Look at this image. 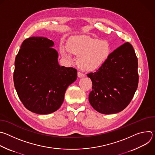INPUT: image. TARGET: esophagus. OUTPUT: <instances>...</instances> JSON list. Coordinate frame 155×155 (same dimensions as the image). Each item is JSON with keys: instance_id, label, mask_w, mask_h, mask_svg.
Wrapping results in <instances>:
<instances>
[{"instance_id": "34e87169", "label": "esophagus", "mask_w": 155, "mask_h": 155, "mask_svg": "<svg viewBox=\"0 0 155 155\" xmlns=\"http://www.w3.org/2000/svg\"><path fill=\"white\" fill-rule=\"evenodd\" d=\"M85 76V75L84 74H83V73H81V72H78V77H79V78H82V77H84Z\"/></svg>"}]
</instances>
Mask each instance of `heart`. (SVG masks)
I'll return each instance as SVG.
<instances>
[{
	"mask_svg": "<svg viewBox=\"0 0 155 155\" xmlns=\"http://www.w3.org/2000/svg\"><path fill=\"white\" fill-rule=\"evenodd\" d=\"M66 48L70 53L79 56L77 59L78 67L87 71H94L99 68L110 54V47L107 41L86 35L70 39ZM61 52L64 56L69 58L63 47Z\"/></svg>",
	"mask_w": 155,
	"mask_h": 155,
	"instance_id": "obj_1",
	"label": "heart"
}]
</instances>
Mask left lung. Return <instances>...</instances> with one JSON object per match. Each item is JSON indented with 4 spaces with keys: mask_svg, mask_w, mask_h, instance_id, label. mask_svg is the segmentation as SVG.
<instances>
[{
    "mask_svg": "<svg viewBox=\"0 0 155 155\" xmlns=\"http://www.w3.org/2000/svg\"><path fill=\"white\" fill-rule=\"evenodd\" d=\"M138 59L129 42L110 53L95 72L87 74L93 83L91 106L103 114H117L130 102L139 83Z\"/></svg>",
    "mask_w": 155,
    "mask_h": 155,
    "instance_id": "1",
    "label": "left lung"
}]
</instances>
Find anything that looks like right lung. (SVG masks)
I'll use <instances>...</instances> for the list:
<instances>
[{"instance_id": "right-lung-1", "label": "right lung", "mask_w": 155, "mask_h": 155, "mask_svg": "<svg viewBox=\"0 0 155 155\" xmlns=\"http://www.w3.org/2000/svg\"><path fill=\"white\" fill-rule=\"evenodd\" d=\"M53 45L45 37H29L15 58L13 81L18 96L28 110L37 114L59 109L68 87L77 78V69L59 65Z\"/></svg>"}]
</instances>
